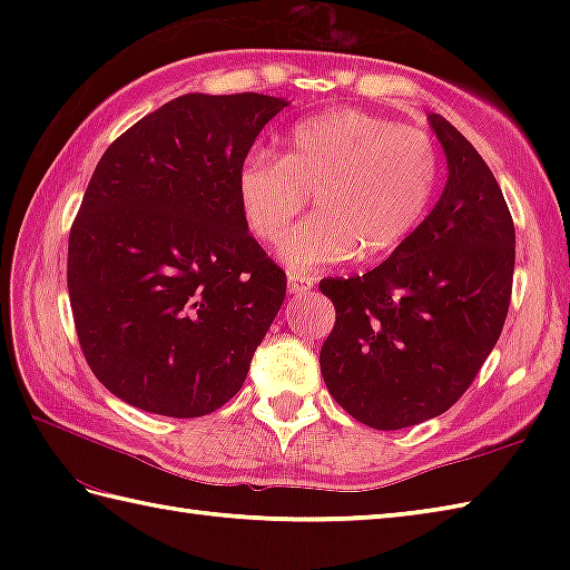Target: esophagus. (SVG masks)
I'll return each instance as SVG.
<instances>
[{"mask_svg": "<svg viewBox=\"0 0 570 570\" xmlns=\"http://www.w3.org/2000/svg\"><path fill=\"white\" fill-rule=\"evenodd\" d=\"M316 286V278L313 276H306V274H288V292L301 296V294H308L311 288Z\"/></svg>", "mask_w": 570, "mask_h": 570, "instance_id": "obj_1", "label": "esophagus"}]
</instances>
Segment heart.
<instances>
[{
    "label": "heart",
    "mask_w": 570,
    "mask_h": 570,
    "mask_svg": "<svg viewBox=\"0 0 570 570\" xmlns=\"http://www.w3.org/2000/svg\"><path fill=\"white\" fill-rule=\"evenodd\" d=\"M441 178V156L426 131L360 110H333L298 122L282 159L252 151L237 171L247 227L276 242L313 193L316 215L294 227L278 257L306 274L394 252L426 217Z\"/></svg>",
    "instance_id": "obj_1"
}]
</instances>
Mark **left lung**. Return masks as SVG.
Returning <instances> with one entry per match:
<instances>
[{
	"label": "left lung",
	"instance_id": "8db88e82",
	"mask_svg": "<svg viewBox=\"0 0 570 570\" xmlns=\"http://www.w3.org/2000/svg\"><path fill=\"white\" fill-rule=\"evenodd\" d=\"M429 122L448 180L426 220L362 276H331L335 325L321 347L331 396L396 431L441 416L475 380L510 311L514 223L490 166L443 119Z\"/></svg>",
	"mask_w": 570,
	"mask_h": 570
}]
</instances>
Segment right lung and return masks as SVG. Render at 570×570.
<instances>
[{
    "mask_svg": "<svg viewBox=\"0 0 570 570\" xmlns=\"http://www.w3.org/2000/svg\"><path fill=\"white\" fill-rule=\"evenodd\" d=\"M286 105L180 95L95 166L68 237V294L85 360L122 402L196 419L245 384L286 274L249 235L237 171Z\"/></svg>",
    "mask_w": 570,
    "mask_h": 570,
    "instance_id": "obj_1",
    "label": "right lung"
}]
</instances>
